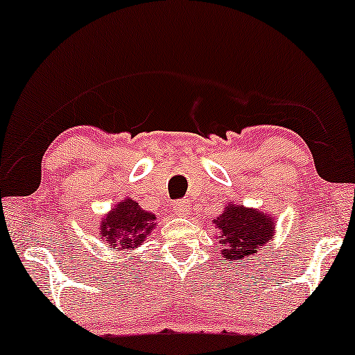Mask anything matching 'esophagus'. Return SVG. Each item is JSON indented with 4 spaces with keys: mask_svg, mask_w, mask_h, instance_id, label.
I'll return each instance as SVG.
<instances>
[{
    "mask_svg": "<svg viewBox=\"0 0 355 355\" xmlns=\"http://www.w3.org/2000/svg\"><path fill=\"white\" fill-rule=\"evenodd\" d=\"M173 211L178 214V216H188V213H190V201L177 200L173 203Z\"/></svg>",
    "mask_w": 355,
    "mask_h": 355,
    "instance_id": "1",
    "label": "esophagus"
}]
</instances>
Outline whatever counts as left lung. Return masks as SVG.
<instances>
[{"label": "left lung", "mask_w": 355, "mask_h": 355, "mask_svg": "<svg viewBox=\"0 0 355 355\" xmlns=\"http://www.w3.org/2000/svg\"><path fill=\"white\" fill-rule=\"evenodd\" d=\"M219 230V244L224 245V262L252 260L260 245H266L272 237V218L244 206H226V211L214 219Z\"/></svg>", "instance_id": "1"}]
</instances>
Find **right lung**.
I'll return each mask as SVG.
<instances>
[{"label": "right lung", "mask_w": 355, "mask_h": 355, "mask_svg": "<svg viewBox=\"0 0 355 355\" xmlns=\"http://www.w3.org/2000/svg\"><path fill=\"white\" fill-rule=\"evenodd\" d=\"M154 214L142 209L134 200L125 198L101 223L100 234L113 249L132 250L154 230Z\"/></svg>", "instance_id": "obj_1"}]
</instances>
